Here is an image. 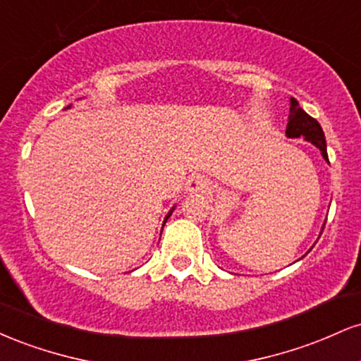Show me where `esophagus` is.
I'll return each mask as SVG.
<instances>
[{"instance_id":"1","label":"esophagus","mask_w":361,"mask_h":361,"mask_svg":"<svg viewBox=\"0 0 361 361\" xmlns=\"http://www.w3.org/2000/svg\"><path fill=\"white\" fill-rule=\"evenodd\" d=\"M185 190L188 193H205L209 190V181L202 175H192L186 180Z\"/></svg>"}]
</instances>
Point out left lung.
Instances as JSON below:
<instances>
[{
  "label": "left lung",
  "mask_w": 361,
  "mask_h": 361,
  "mask_svg": "<svg viewBox=\"0 0 361 361\" xmlns=\"http://www.w3.org/2000/svg\"><path fill=\"white\" fill-rule=\"evenodd\" d=\"M287 135L288 137H304L309 142H312L314 146L319 147V151L322 152V157L327 159V151H326V137L322 127L319 126L316 118L310 117L309 114H305L304 110L299 106V102L295 98L290 100V114H288V123H287Z\"/></svg>",
  "instance_id": "1"
}]
</instances>
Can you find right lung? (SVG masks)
<instances>
[{
	"label": "right lung",
	"instance_id": "obj_1",
	"mask_svg": "<svg viewBox=\"0 0 361 361\" xmlns=\"http://www.w3.org/2000/svg\"><path fill=\"white\" fill-rule=\"evenodd\" d=\"M169 215H171V212H169V214L166 215V219H164V222H166V221H168V219H169Z\"/></svg>",
	"mask_w": 361,
	"mask_h": 361
}]
</instances>
